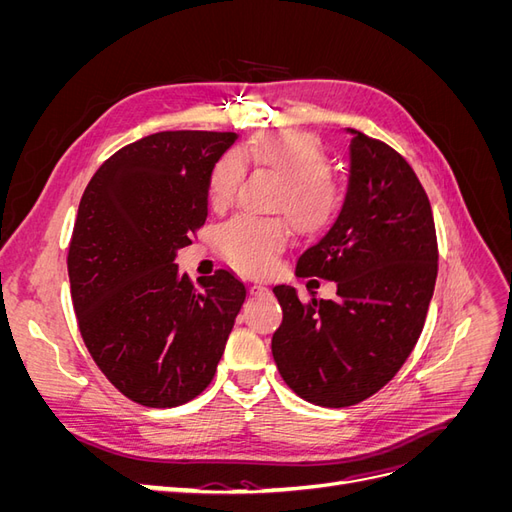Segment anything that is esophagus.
Instances as JSON below:
<instances>
[{
    "label": "esophagus",
    "instance_id": "34e87169",
    "mask_svg": "<svg viewBox=\"0 0 512 512\" xmlns=\"http://www.w3.org/2000/svg\"><path fill=\"white\" fill-rule=\"evenodd\" d=\"M247 290H250L252 297H260V294L269 292V288L265 284H250V288H247Z\"/></svg>",
    "mask_w": 512,
    "mask_h": 512
}]
</instances>
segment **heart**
I'll return each mask as SVG.
<instances>
[{
	"label": "heart",
	"instance_id": "obj_1",
	"mask_svg": "<svg viewBox=\"0 0 512 512\" xmlns=\"http://www.w3.org/2000/svg\"><path fill=\"white\" fill-rule=\"evenodd\" d=\"M245 166H258L282 179L275 207L288 213L294 228L316 235L333 224L344 205V188L329 173V158L314 136L305 132H269L254 141L226 151L213 164L207 196L213 207H224L235 196ZM286 218H258L237 213L226 220L215 243L232 267L245 275H267L290 239Z\"/></svg>",
	"mask_w": 512,
	"mask_h": 512
}]
</instances>
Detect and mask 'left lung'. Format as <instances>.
Segmentation results:
<instances>
[{
  "label": "left lung",
  "instance_id": "obj_1",
  "mask_svg": "<svg viewBox=\"0 0 512 512\" xmlns=\"http://www.w3.org/2000/svg\"><path fill=\"white\" fill-rule=\"evenodd\" d=\"M348 132L342 211L294 271L335 282V299L309 290L303 301L292 286L273 288L284 312L271 339L275 365L294 393L324 408L359 404L397 374L423 331L438 275L433 213L412 166L386 143Z\"/></svg>",
  "mask_w": 512,
  "mask_h": 512
}]
</instances>
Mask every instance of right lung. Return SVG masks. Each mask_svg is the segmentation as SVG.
<instances>
[{
	"mask_svg": "<svg viewBox=\"0 0 512 512\" xmlns=\"http://www.w3.org/2000/svg\"><path fill=\"white\" fill-rule=\"evenodd\" d=\"M235 132L149 134L113 153L83 192L68 275L83 342L128 399L175 408L213 380L245 301L226 269L198 288L175 265L207 220L209 173Z\"/></svg>",
	"mask_w": 512,
	"mask_h": 512,
	"instance_id": "1",
	"label": "right lung"
}]
</instances>
